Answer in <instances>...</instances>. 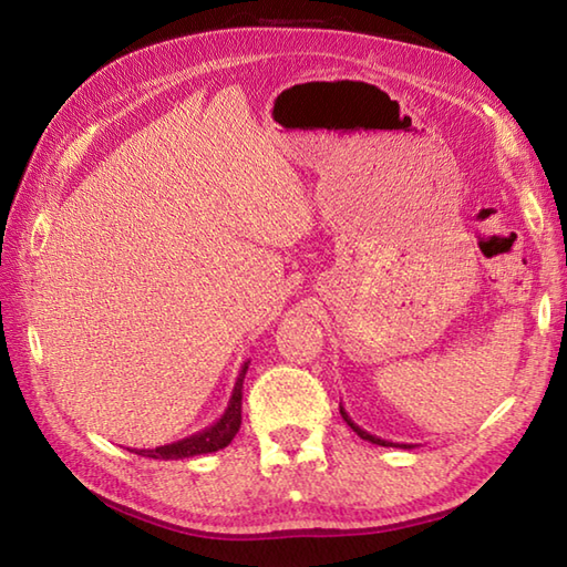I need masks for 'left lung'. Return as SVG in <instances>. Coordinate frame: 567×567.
I'll return each instance as SVG.
<instances>
[{"label":"left lung","instance_id":"obj_1","mask_svg":"<svg viewBox=\"0 0 567 567\" xmlns=\"http://www.w3.org/2000/svg\"><path fill=\"white\" fill-rule=\"evenodd\" d=\"M341 416H343V421H346V424L348 426H351L355 433H358V436L360 439H363V441H370V443H375V445H384V449H414V445L412 443H392V441H384V439H380V436H372V433H368L365 429H360L358 424H355V421L351 419V416H348V412H346V409H343V404H341Z\"/></svg>","mask_w":567,"mask_h":567}]
</instances>
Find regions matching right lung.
Wrapping results in <instances>:
<instances>
[{
    "mask_svg": "<svg viewBox=\"0 0 567 567\" xmlns=\"http://www.w3.org/2000/svg\"><path fill=\"white\" fill-rule=\"evenodd\" d=\"M248 363L250 360H246V363L240 365L231 400H228V406L224 409V414L216 419L212 426L192 433V436H187L183 441L158 445V449H134V453L143 455V457H155V461H179V457L204 455V453H214L219 449H226V445L234 441V436L240 429V400H244V378L248 372Z\"/></svg>",
    "mask_w": 567,
    "mask_h": 567,
    "instance_id": "1",
    "label": "right lung"
}]
</instances>
